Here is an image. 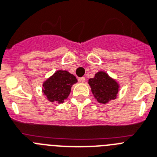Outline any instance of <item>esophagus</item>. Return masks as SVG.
Returning a JSON list of instances; mask_svg holds the SVG:
<instances>
[{
	"instance_id": "1",
	"label": "esophagus",
	"mask_w": 157,
	"mask_h": 157,
	"mask_svg": "<svg viewBox=\"0 0 157 157\" xmlns=\"http://www.w3.org/2000/svg\"><path fill=\"white\" fill-rule=\"evenodd\" d=\"M78 81H79V82H84L85 81H86V78H85V77L79 78H78Z\"/></svg>"
}]
</instances>
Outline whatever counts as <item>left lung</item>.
<instances>
[{"label": "left lung", "mask_w": 157, "mask_h": 157, "mask_svg": "<svg viewBox=\"0 0 157 157\" xmlns=\"http://www.w3.org/2000/svg\"><path fill=\"white\" fill-rule=\"evenodd\" d=\"M88 82L94 96L99 103L105 104L116 98L118 85L106 73L102 71L96 73L95 77L90 78Z\"/></svg>", "instance_id": "obj_1"}]
</instances>
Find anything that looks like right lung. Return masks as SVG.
<instances>
[{
	"mask_svg": "<svg viewBox=\"0 0 157 157\" xmlns=\"http://www.w3.org/2000/svg\"><path fill=\"white\" fill-rule=\"evenodd\" d=\"M77 82L76 77L66 71H58L45 81L43 92L51 102L63 103L71 91V86Z\"/></svg>",
	"mask_w": 157,
	"mask_h": 157,
	"instance_id": "1",
	"label": "right lung"
}]
</instances>
